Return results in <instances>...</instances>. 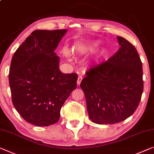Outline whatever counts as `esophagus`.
<instances>
[{
	"label": "esophagus",
	"instance_id": "esophagus-1",
	"mask_svg": "<svg viewBox=\"0 0 154 154\" xmlns=\"http://www.w3.org/2000/svg\"><path fill=\"white\" fill-rule=\"evenodd\" d=\"M82 80V75H79V77H78V79H77V85H79L81 84Z\"/></svg>",
	"mask_w": 154,
	"mask_h": 154
}]
</instances>
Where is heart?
<instances>
[{"mask_svg": "<svg viewBox=\"0 0 154 154\" xmlns=\"http://www.w3.org/2000/svg\"><path fill=\"white\" fill-rule=\"evenodd\" d=\"M63 54H65L66 56H68V50H66V49L64 50H63Z\"/></svg>", "mask_w": 154, "mask_h": 154, "instance_id": "heart-1", "label": "heart"}]
</instances>
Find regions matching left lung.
<instances>
[{"mask_svg":"<svg viewBox=\"0 0 154 154\" xmlns=\"http://www.w3.org/2000/svg\"><path fill=\"white\" fill-rule=\"evenodd\" d=\"M120 49L106 61L87 70L80 84L92 122L118 123L136 111L143 92V64L134 45L117 36Z\"/></svg>","mask_w":154,"mask_h":154,"instance_id":"8db88e82","label":"left lung"}]
</instances>
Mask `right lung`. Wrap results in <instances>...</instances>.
Masks as SVG:
<instances>
[{
  "mask_svg": "<svg viewBox=\"0 0 154 154\" xmlns=\"http://www.w3.org/2000/svg\"><path fill=\"white\" fill-rule=\"evenodd\" d=\"M66 32L34 30L11 59L9 83L13 105L35 126L57 123L63 104L77 87V75L61 72L54 52Z\"/></svg>",
  "mask_w": 154,
  "mask_h": 154,
  "instance_id": "1",
  "label": "right lung"
}]
</instances>
